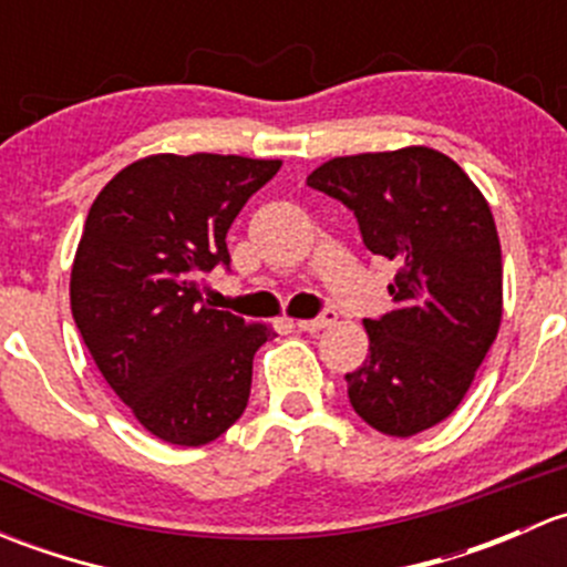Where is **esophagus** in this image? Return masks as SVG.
Instances as JSON below:
<instances>
[{
  "instance_id": "esophagus-1",
  "label": "esophagus",
  "mask_w": 567,
  "mask_h": 567,
  "mask_svg": "<svg viewBox=\"0 0 567 567\" xmlns=\"http://www.w3.org/2000/svg\"><path fill=\"white\" fill-rule=\"evenodd\" d=\"M337 320V312H331V310H326L323 316H318V318H307V320H296V329L299 331H320V329H326V326H331Z\"/></svg>"
}]
</instances>
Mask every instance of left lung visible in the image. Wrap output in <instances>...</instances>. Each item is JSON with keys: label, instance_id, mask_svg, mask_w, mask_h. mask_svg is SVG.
<instances>
[{"label": "left lung", "instance_id": "8db88e82", "mask_svg": "<svg viewBox=\"0 0 567 567\" xmlns=\"http://www.w3.org/2000/svg\"><path fill=\"white\" fill-rule=\"evenodd\" d=\"M307 186L351 208L364 247L398 262L394 310L364 320L370 353L346 375L353 411L398 439L439 425L502 320V247L483 192L422 145L331 158Z\"/></svg>", "mask_w": 567, "mask_h": 567}]
</instances>
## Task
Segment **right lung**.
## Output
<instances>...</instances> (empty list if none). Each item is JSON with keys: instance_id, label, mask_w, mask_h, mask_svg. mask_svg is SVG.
Segmentation results:
<instances>
[{"instance_id": "add662e5", "label": "right lung", "mask_w": 567, "mask_h": 567, "mask_svg": "<svg viewBox=\"0 0 567 567\" xmlns=\"http://www.w3.org/2000/svg\"><path fill=\"white\" fill-rule=\"evenodd\" d=\"M277 158H140L101 188L71 268V312L114 394L167 444L219 439L249 403L251 359L271 340L203 299L230 266L227 230L279 173Z\"/></svg>"}]
</instances>
